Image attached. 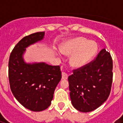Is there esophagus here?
Listing matches in <instances>:
<instances>
[{"mask_svg":"<svg viewBox=\"0 0 123 123\" xmlns=\"http://www.w3.org/2000/svg\"><path fill=\"white\" fill-rule=\"evenodd\" d=\"M68 77V75L65 72H62V79H67Z\"/></svg>","mask_w":123,"mask_h":123,"instance_id":"34e87169","label":"esophagus"}]
</instances>
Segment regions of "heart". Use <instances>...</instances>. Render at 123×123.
<instances>
[{"label": "heart", "mask_w": 123, "mask_h": 123, "mask_svg": "<svg viewBox=\"0 0 123 123\" xmlns=\"http://www.w3.org/2000/svg\"><path fill=\"white\" fill-rule=\"evenodd\" d=\"M98 50L97 43L85 37H78L64 43L61 51L66 55H71L69 63L72 67L79 68L89 63Z\"/></svg>", "instance_id": "heart-1"}]
</instances>
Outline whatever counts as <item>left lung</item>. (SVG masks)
Listing matches in <instances>:
<instances>
[{
	"label": "left lung",
	"mask_w": 123,
	"mask_h": 123,
	"mask_svg": "<svg viewBox=\"0 0 123 123\" xmlns=\"http://www.w3.org/2000/svg\"><path fill=\"white\" fill-rule=\"evenodd\" d=\"M112 68L111 54L103 48L95 60L73 70L68 77L69 95L77 111L91 112L107 100L112 83Z\"/></svg>",
	"instance_id": "left-lung-1"
}]
</instances>
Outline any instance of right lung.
I'll use <instances>...</instances> for the list:
<instances>
[{
    "label": "right lung",
    "instance_id": "right-lung-1",
    "mask_svg": "<svg viewBox=\"0 0 123 123\" xmlns=\"http://www.w3.org/2000/svg\"><path fill=\"white\" fill-rule=\"evenodd\" d=\"M44 36V32H39L22 38L14 47L9 60L11 90L21 105L34 112L44 111L50 106L62 77L59 66L24 61L26 48L41 41Z\"/></svg>",
    "mask_w": 123,
    "mask_h": 123
}]
</instances>
